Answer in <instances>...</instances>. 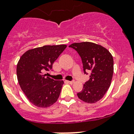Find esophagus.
Here are the masks:
<instances>
[{
    "label": "esophagus",
    "instance_id": "obj_1",
    "mask_svg": "<svg viewBox=\"0 0 134 134\" xmlns=\"http://www.w3.org/2000/svg\"><path fill=\"white\" fill-rule=\"evenodd\" d=\"M65 82L69 83V84H73L74 83V80H72V81H69V80H65Z\"/></svg>",
    "mask_w": 134,
    "mask_h": 134
}]
</instances>
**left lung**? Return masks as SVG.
<instances>
[{"instance_id": "1", "label": "left lung", "mask_w": 134, "mask_h": 134, "mask_svg": "<svg viewBox=\"0 0 134 134\" xmlns=\"http://www.w3.org/2000/svg\"><path fill=\"white\" fill-rule=\"evenodd\" d=\"M69 47L75 49L81 58L84 74L90 72V79L78 97L86 103L98 102L111 85L114 71L112 55L105 48L93 42L73 43Z\"/></svg>"}]
</instances>
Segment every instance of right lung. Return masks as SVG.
Segmentation results:
<instances>
[{
    "mask_svg": "<svg viewBox=\"0 0 134 134\" xmlns=\"http://www.w3.org/2000/svg\"><path fill=\"white\" fill-rule=\"evenodd\" d=\"M67 46H44L29 50L17 65V77L23 93L31 103L46 108L57 102L63 84V80H54L45 72L51 71L54 62Z\"/></svg>",
    "mask_w": 134,
    "mask_h": 134,
    "instance_id": "1",
    "label": "right lung"
}]
</instances>
